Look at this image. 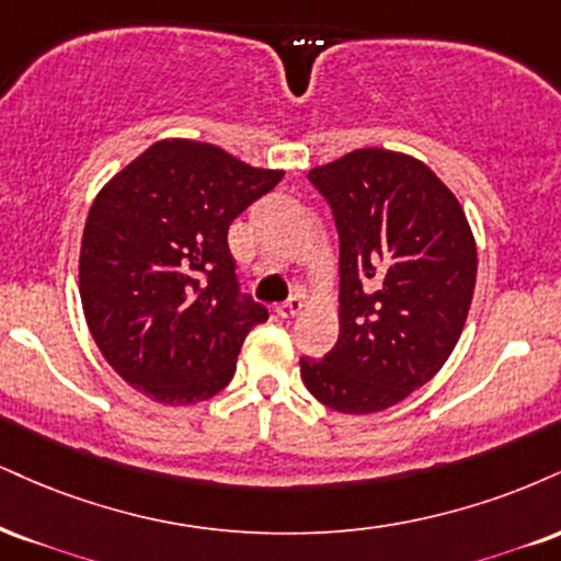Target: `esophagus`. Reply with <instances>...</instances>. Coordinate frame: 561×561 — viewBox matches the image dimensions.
Here are the masks:
<instances>
[{"mask_svg": "<svg viewBox=\"0 0 561 561\" xmlns=\"http://www.w3.org/2000/svg\"><path fill=\"white\" fill-rule=\"evenodd\" d=\"M274 310L279 319H293V316H298L302 310V298L300 295H293V298H287L285 302H276Z\"/></svg>", "mask_w": 561, "mask_h": 561, "instance_id": "obj_1", "label": "esophagus"}]
</instances>
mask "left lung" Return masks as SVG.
Here are the masks:
<instances>
[{
    "label": "left lung",
    "mask_w": 561,
    "mask_h": 561,
    "mask_svg": "<svg viewBox=\"0 0 561 561\" xmlns=\"http://www.w3.org/2000/svg\"><path fill=\"white\" fill-rule=\"evenodd\" d=\"M340 234V336L300 357L316 400L379 413L436 376L476 289V242L460 204L423 161L360 148L308 172Z\"/></svg>",
    "instance_id": "left-lung-1"
}]
</instances>
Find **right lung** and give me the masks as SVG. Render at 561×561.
<instances>
[{
  "mask_svg": "<svg viewBox=\"0 0 561 561\" xmlns=\"http://www.w3.org/2000/svg\"><path fill=\"white\" fill-rule=\"evenodd\" d=\"M285 172L253 170L195 140H159L93 201L80 300L123 379L161 404L208 400L268 310L240 293L227 232Z\"/></svg>",
  "mask_w": 561,
  "mask_h": 561,
  "instance_id": "right-lung-1",
  "label": "right lung"
}]
</instances>
